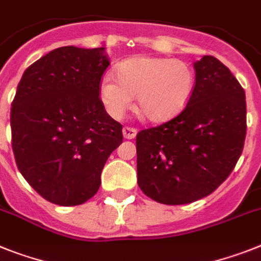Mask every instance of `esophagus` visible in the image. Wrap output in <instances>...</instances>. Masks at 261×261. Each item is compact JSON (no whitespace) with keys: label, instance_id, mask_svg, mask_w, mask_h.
I'll list each match as a JSON object with an SVG mask.
<instances>
[{"label":"esophagus","instance_id":"1","mask_svg":"<svg viewBox=\"0 0 261 261\" xmlns=\"http://www.w3.org/2000/svg\"><path fill=\"white\" fill-rule=\"evenodd\" d=\"M122 135H124L125 139L132 140L135 139L136 135H137V129L132 128V126H124V129H122Z\"/></svg>","mask_w":261,"mask_h":261}]
</instances>
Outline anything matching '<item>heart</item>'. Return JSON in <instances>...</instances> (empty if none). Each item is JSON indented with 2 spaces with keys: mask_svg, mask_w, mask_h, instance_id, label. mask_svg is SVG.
<instances>
[{
  "mask_svg": "<svg viewBox=\"0 0 261 261\" xmlns=\"http://www.w3.org/2000/svg\"><path fill=\"white\" fill-rule=\"evenodd\" d=\"M99 88L100 99L113 119L124 117L137 97L139 111L152 121H166L181 113L190 101L195 76L186 62L155 57H137L116 67Z\"/></svg>",
  "mask_w": 261,
  "mask_h": 261,
  "instance_id": "obj_1",
  "label": "heart"
}]
</instances>
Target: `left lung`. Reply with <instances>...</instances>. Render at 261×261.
I'll return each mask as SVG.
<instances>
[{"mask_svg":"<svg viewBox=\"0 0 261 261\" xmlns=\"http://www.w3.org/2000/svg\"><path fill=\"white\" fill-rule=\"evenodd\" d=\"M195 87L174 119L137 133V184L158 203L210 195L233 170L247 132L246 93L217 58L194 63Z\"/></svg>","mask_w":261,"mask_h":261,"instance_id":"left-lung-1","label":"left lung"}]
</instances>
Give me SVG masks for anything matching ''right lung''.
<instances>
[{
	"instance_id": "right-lung-1",
	"label": "right lung",
	"mask_w": 261,
	"mask_h": 261,
	"mask_svg": "<svg viewBox=\"0 0 261 261\" xmlns=\"http://www.w3.org/2000/svg\"><path fill=\"white\" fill-rule=\"evenodd\" d=\"M104 47L55 48L29 66L10 111L12 146L31 188L59 206L87 202L122 142V125L106 112L100 83Z\"/></svg>"
}]
</instances>
